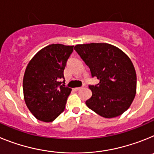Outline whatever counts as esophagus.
I'll return each instance as SVG.
<instances>
[{"label":"esophagus","mask_w":154,"mask_h":154,"mask_svg":"<svg viewBox=\"0 0 154 154\" xmlns=\"http://www.w3.org/2000/svg\"><path fill=\"white\" fill-rule=\"evenodd\" d=\"M82 88H83V87H77V88H75L74 89H75V91H79V90H81Z\"/></svg>","instance_id":"obj_1"}]
</instances>
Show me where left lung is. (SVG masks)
Segmentation results:
<instances>
[{
    "mask_svg": "<svg viewBox=\"0 0 154 154\" xmlns=\"http://www.w3.org/2000/svg\"><path fill=\"white\" fill-rule=\"evenodd\" d=\"M74 49L99 82L89 85L92 96L85 102L105 118L119 116L129 109L137 92V74L130 58L107 43L77 45Z\"/></svg>",
    "mask_w": 154,
    "mask_h": 154,
    "instance_id": "left-lung-1",
    "label": "left lung"
}]
</instances>
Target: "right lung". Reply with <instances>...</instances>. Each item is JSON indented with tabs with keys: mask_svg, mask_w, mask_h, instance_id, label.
Masks as SVG:
<instances>
[{
	"mask_svg": "<svg viewBox=\"0 0 154 154\" xmlns=\"http://www.w3.org/2000/svg\"><path fill=\"white\" fill-rule=\"evenodd\" d=\"M73 47L62 44L46 46L31 58L25 69L24 101L38 120L52 122L65 109L72 89L62 85L60 79H64V69Z\"/></svg>",
	"mask_w": 154,
	"mask_h": 154,
	"instance_id": "right-lung-1",
	"label": "right lung"
}]
</instances>
